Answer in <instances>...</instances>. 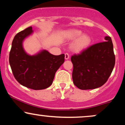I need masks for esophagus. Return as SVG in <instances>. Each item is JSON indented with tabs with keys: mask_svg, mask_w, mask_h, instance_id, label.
<instances>
[{
	"mask_svg": "<svg viewBox=\"0 0 125 125\" xmlns=\"http://www.w3.org/2000/svg\"><path fill=\"white\" fill-rule=\"evenodd\" d=\"M64 58H65L66 60H67L69 59V55L68 53H65V54H64Z\"/></svg>",
	"mask_w": 125,
	"mask_h": 125,
	"instance_id": "esophagus-1",
	"label": "esophagus"
}]
</instances>
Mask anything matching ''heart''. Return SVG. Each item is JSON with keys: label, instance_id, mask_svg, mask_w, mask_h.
<instances>
[{"label": "heart", "instance_id": "heart-1", "mask_svg": "<svg viewBox=\"0 0 125 125\" xmlns=\"http://www.w3.org/2000/svg\"><path fill=\"white\" fill-rule=\"evenodd\" d=\"M67 37L71 40L76 39L72 44V49L77 53L81 52L86 49L92 41L89 35H83L82 31L79 30H72L68 31Z\"/></svg>", "mask_w": 125, "mask_h": 125}]
</instances>
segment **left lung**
<instances>
[{
	"instance_id": "1",
	"label": "left lung",
	"mask_w": 125,
	"mask_h": 125,
	"mask_svg": "<svg viewBox=\"0 0 125 125\" xmlns=\"http://www.w3.org/2000/svg\"><path fill=\"white\" fill-rule=\"evenodd\" d=\"M106 42L89 47L77 55L72 56V79L76 86L82 90L94 89L106 82L115 64L113 46L109 36Z\"/></svg>"
}]
</instances>
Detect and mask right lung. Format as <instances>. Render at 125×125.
I'll return each mask as SVG.
<instances>
[{"mask_svg":"<svg viewBox=\"0 0 125 125\" xmlns=\"http://www.w3.org/2000/svg\"><path fill=\"white\" fill-rule=\"evenodd\" d=\"M33 33L31 27L15 36L9 53V63L14 77L23 86L42 90L52 84L56 72L64 62V54L53 55L41 50L31 55L25 51L23 43Z\"/></svg>","mask_w":125,"mask_h":125,"instance_id":"1","label":"right lung"}]
</instances>
